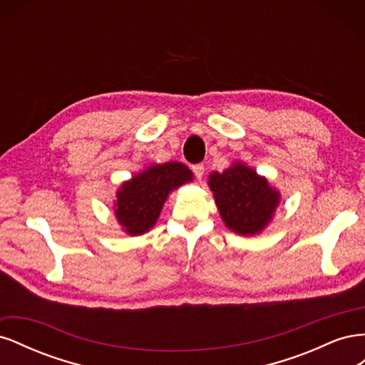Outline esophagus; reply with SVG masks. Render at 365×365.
<instances>
[{"label": "esophagus", "instance_id": "34e87169", "mask_svg": "<svg viewBox=\"0 0 365 365\" xmlns=\"http://www.w3.org/2000/svg\"><path fill=\"white\" fill-rule=\"evenodd\" d=\"M192 170H193V173H195V176L197 180H201L202 178V175H204V164L202 163H200V164H193L192 165Z\"/></svg>", "mask_w": 365, "mask_h": 365}]
</instances>
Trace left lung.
Here are the masks:
<instances>
[{
	"mask_svg": "<svg viewBox=\"0 0 365 365\" xmlns=\"http://www.w3.org/2000/svg\"><path fill=\"white\" fill-rule=\"evenodd\" d=\"M208 185L224 222L239 235L259 233L279 204V193L244 164H235L222 173L213 172Z\"/></svg>",
	"mask_w": 365,
	"mask_h": 365,
	"instance_id": "left-lung-1",
	"label": "left lung"
}]
</instances>
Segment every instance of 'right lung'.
Instances as JSON below:
<instances>
[{
    "label": "right lung",
    "mask_w": 365,
    "mask_h": 365,
    "mask_svg": "<svg viewBox=\"0 0 365 365\" xmlns=\"http://www.w3.org/2000/svg\"><path fill=\"white\" fill-rule=\"evenodd\" d=\"M192 181V172L181 163L152 165L121 185L117 193L115 215L129 235H143L153 227L163 204L181 184Z\"/></svg>",
    "instance_id": "1"
}]
</instances>
